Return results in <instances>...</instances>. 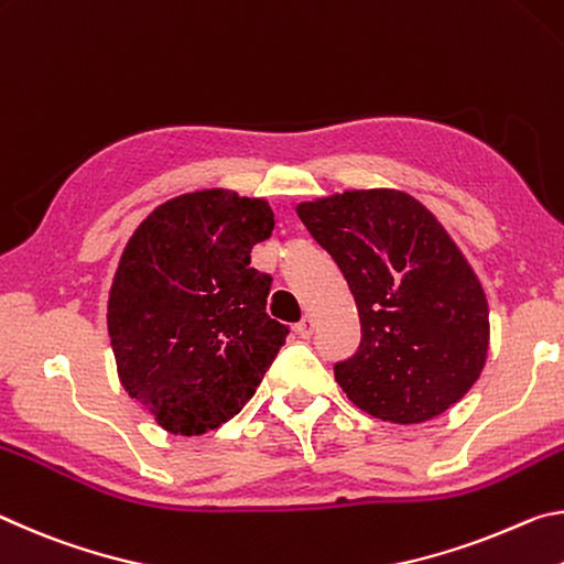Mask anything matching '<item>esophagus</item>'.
<instances>
[{
	"instance_id": "obj_1",
	"label": "esophagus",
	"mask_w": 564,
	"mask_h": 564,
	"mask_svg": "<svg viewBox=\"0 0 564 564\" xmlns=\"http://www.w3.org/2000/svg\"><path fill=\"white\" fill-rule=\"evenodd\" d=\"M312 329H315V319H312V315H304L300 322H297V335L307 339L312 335Z\"/></svg>"
}]
</instances>
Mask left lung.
I'll use <instances>...</instances> for the list:
<instances>
[{
	"mask_svg": "<svg viewBox=\"0 0 564 564\" xmlns=\"http://www.w3.org/2000/svg\"><path fill=\"white\" fill-rule=\"evenodd\" d=\"M343 270L362 339L335 365L359 410L397 424L437 417L482 372L490 310L473 267L432 212L397 189H347L297 205Z\"/></svg>",
	"mask_w": 564,
	"mask_h": 564,
	"instance_id": "left-lung-1",
	"label": "left lung"
}]
</instances>
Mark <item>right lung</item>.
Here are the masks:
<instances>
[{
    "instance_id": "obj_1",
    "label": "right lung",
    "mask_w": 564,
    "mask_h": 564,
    "mask_svg": "<svg viewBox=\"0 0 564 564\" xmlns=\"http://www.w3.org/2000/svg\"><path fill=\"white\" fill-rule=\"evenodd\" d=\"M274 229L264 199L180 195L122 252L107 304L119 382L172 435H205L252 400L288 327L267 315L272 276L252 247Z\"/></svg>"
}]
</instances>
